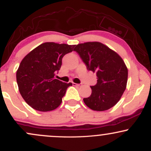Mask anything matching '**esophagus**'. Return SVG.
I'll use <instances>...</instances> for the list:
<instances>
[{"label": "esophagus", "instance_id": "1", "mask_svg": "<svg viewBox=\"0 0 151 151\" xmlns=\"http://www.w3.org/2000/svg\"><path fill=\"white\" fill-rule=\"evenodd\" d=\"M73 86H81V84H76V83H72Z\"/></svg>", "mask_w": 151, "mask_h": 151}]
</instances>
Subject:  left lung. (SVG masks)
<instances>
[{
  "label": "left lung",
  "mask_w": 151,
  "mask_h": 151,
  "mask_svg": "<svg viewBox=\"0 0 151 151\" xmlns=\"http://www.w3.org/2000/svg\"><path fill=\"white\" fill-rule=\"evenodd\" d=\"M77 52L89 71L96 72L97 83L91 86V94L84 102L93 111H103L115 106L126 87L128 69L116 52L101 42L77 45Z\"/></svg>",
  "instance_id": "obj_1"
}]
</instances>
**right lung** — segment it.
Returning <instances> with one entry per match:
<instances>
[{"instance_id":"obj_1","label":"right lung","mask_w":151,"mask_h":151,"mask_svg":"<svg viewBox=\"0 0 151 151\" xmlns=\"http://www.w3.org/2000/svg\"><path fill=\"white\" fill-rule=\"evenodd\" d=\"M75 45L45 42L27 54L16 73L19 91L32 108L49 111L61 104L66 91L72 84L55 79L62 60L74 50Z\"/></svg>"}]
</instances>
